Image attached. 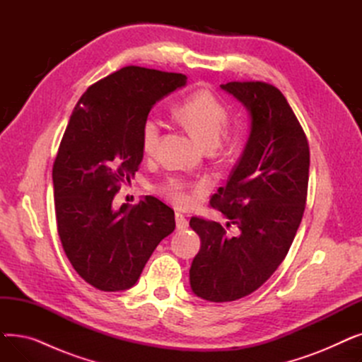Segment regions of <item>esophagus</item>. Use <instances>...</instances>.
Wrapping results in <instances>:
<instances>
[{
    "label": "esophagus",
    "mask_w": 362,
    "mask_h": 362,
    "mask_svg": "<svg viewBox=\"0 0 362 362\" xmlns=\"http://www.w3.org/2000/svg\"><path fill=\"white\" fill-rule=\"evenodd\" d=\"M176 227L177 230H185L187 227V218L183 214H176Z\"/></svg>",
    "instance_id": "34e87169"
}]
</instances>
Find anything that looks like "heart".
<instances>
[{"mask_svg":"<svg viewBox=\"0 0 362 362\" xmlns=\"http://www.w3.org/2000/svg\"><path fill=\"white\" fill-rule=\"evenodd\" d=\"M176 114L205 148H216L220 144L229 120L226 107L208 90H198L183 100L177 105ZM160 135L161 120L157 116H148L141 130V144L145 154L154 152ZM161 191L176 204L186 201V183L180 179H168L161 186Z\"/></svg>","mask_w":362,"mask_h":362,"instance_id":"1","label":"heart"}]
</instances>
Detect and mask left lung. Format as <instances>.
<instances>
[{"label":"left lung","mask_w":362,"mask_h":362,"mask_svg":"<svg viewBox=\"0 0 362 362\" xmlns=\"http://www.w3.org/2000/svg\"><path fill=\"white\" fill-rule=\"evenodd\" d=\"M250 112V136L224 187L211 206L235 226L227 235L217 221L192 217L201 239L189 281L192 292L210 302L251 295L286 257L305 210L310 148L283 93L264 82L220 85Z\"/></svg>","instance_id":"obj_1"}]
</instances>
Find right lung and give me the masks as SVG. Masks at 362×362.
Wrapping results in <instances>:
<instances>
[{
	"mask_svg": "<svg viewBox=\"0 0 362 362\" xmlns=\"http://www.w3.org/2000/svg\"><path fill=\"white\" fill-rule=\"evenodd\" d=\"M186 76L127 66L93 83L76 104L52 167L57 229L78 274L104 292L135 286L175 211L154 197L112 208L144 158L141 130L151 108Z\"/></svg>",
	"mask_w": 362,
	"mask_h": 362,
	"instance_id": "right-lung-1",
	"label": "right lung"
}]
</instances>
